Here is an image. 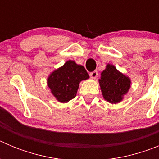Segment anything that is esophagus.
<instances>
[{
  "label": "esophagus",
  "instance_id": "34e87169",
  "mask_svg": "<svg viewBox=\"0 0 159 159\" xmlns=\"http://www.w3.org/2000/svg\"><path fill=\"white\" fill-rule=\"evenodd\" d=\"M90 76L92 77V79H95L97 76H98V71H94L90 73Z\"/></svg>",
  "mask_w": 159,
  "mask_h": 159
}]
</instances>
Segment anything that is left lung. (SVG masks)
<instances>
[{
    "label": "left lung",
    "mask_w": 159,
    "mask_h": 159,
    "mask_svg": "<svg viewBox=\"0 0 159 159\" xmlns=\"http://www.w3.org/2000/svg\"><path fill=\"white\" fill-rule=\"evenodd\" d=\"M103 99L111 103H119L130 88V79L118 71L114 65L107 64L99 80Z\"/></svg>",
    "instance_id": "left-lung-1"
}]
</instances>
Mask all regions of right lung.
Segmentation results:
<instances>
[{
    "label": "right lung",
    "instance_id": "add662e5",
    "mask_svg": "<svg viewBox=\"0 0 159 159\" xmlns=\"http://www.w3.org/2000/svg\"><path fill=\"white\" fill-rule=\"evenodd\" d=\"M89 78L84 66L73 60H68L49 75L47 84L53 96L60 102L65 103L75 98L80 83Z\"/></svg>",
    "mask_w": 159,
    "mask_h": 159
}]
</instances>
